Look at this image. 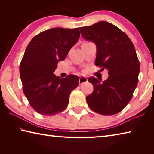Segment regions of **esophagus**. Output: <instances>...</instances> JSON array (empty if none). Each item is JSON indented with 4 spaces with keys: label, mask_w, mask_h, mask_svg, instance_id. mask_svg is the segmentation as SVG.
Returning a JSON list of instances; mask_svg holds the SVG:
<instances>
[{
    "label": "esophagus",
    "mask_w": 154,
    "mask_h": 154,
    "mask_svg": "<svg viewBox=\"0 0 154 154\" xmlns=\"http://www.w3.org/2000/svg\"><path fill=\"white\" fill-rule=\"evenodd\" d=\"M87 78H86L85 77L82 76V77H81L79 78V84L81 85H82V84L84 83L85 82H87Z\"/></svg>",
    "instance_id": "34e87169"
}]
</instances>
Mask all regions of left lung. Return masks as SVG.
Wrapping results in <instances>:
<instances>
[{
	"instance_id": "1",
	"label": "left lung",
	"mask_w": 154,
	"mask_h": 154,
	"mask_svg": "<svg viewBox=\"0 0 154 154\" xmlns=\"http://www.w3.org/2000/svg\"><path fill=\"white\" fill-rule=\"evenodd\" d=\"M87 40L96 44L95 65L109 71L108 79L101 82L91 77L93 93L86 97L91 110L103 115H113L124 109L131 100L138 82L140 62L128 36L109 22L100 21L79 28Z\"/></svg>"
}]
</instances>
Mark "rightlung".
<instances>
[{
    "instance_id": "right-lung-1",
    "label": "right lung",
    "mask_w": 154,
    "mask_h": 154,
    "mask_svg": "<svg viewBox=\"0 0 154 154\" xmlns=\"http://www.w3.org/2000/svg\"><path fill=\"white\" fill-rule=\"evenodd\" d=\"M80 36L79 28H54L32 39L20 64L22 89L31 106L42 115L61 112L67 106L71 92L79 85V77L54 74Z\"/></svg>"
}]
</instances>
